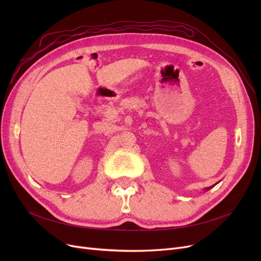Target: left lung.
Instances as JSON below:
<instances>
[{"instance_id":"left-lung-1","label":"left lung","mask_w":261,"mask_h":261,"mask_svg":"<svg viewBox=\"0 0 261 261\" xmlns=\"http://www.w3.org/2000/svg\"><path fill=\"white\" fill-rule=\"evenodd\" d=\"M211 187H212V186H210V187H208V188H207V191H208V189H210V188H211Z\"/></svg>"}]
</instances>
